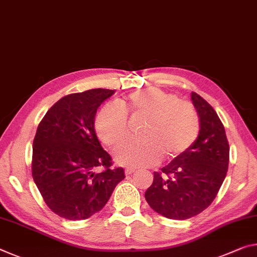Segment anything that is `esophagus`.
<instances>
[{"instance_id": "obj_1", "label": "esophagus", "mask_w": 257, "mask_h": 257, "mask_svg": "<svg viewBox=\"0 0 257 257\" xmlns=\"http://www.w3.org/2000/svg\"><path fill=\"white\" fill-rule=\"evenodd\" d=\"M135 172H136V170L134 169V168H127V169L124 170L125 175H132V174H134V173H135Z\"/></svg>"}]
</instances>
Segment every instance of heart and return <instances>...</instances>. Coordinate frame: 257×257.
Here are the masks:
<instances>
[{
	"instance_id": "1",
	"label": "heart",
	"mask_w": 257,
	"mask_h": 257,
	"mask_svg": "<svg viewBox=\"0 0 257 257\" xmlns=\"http://www.w3.org/2000/svg\"><path fill=\"white\" fill-rule=\"evenodd\" d=\"M146 119L141 141L127 142L114 151L117 164L130 168L152 167L161 161L174 160L194 144L200 132V119L190 101L160 88L134 91L120 100L99 109L95 129L99 140L115 146L128 136V115Z\"/></svg>"
}]
</instances>
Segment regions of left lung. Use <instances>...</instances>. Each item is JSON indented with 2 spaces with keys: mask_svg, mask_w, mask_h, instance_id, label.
I'll return each mask as SVG.
<instances>
[{
  "mask_svg": "<svg viewBox=\"0 0 257 257\" xmlns=\"http://www.w3.org/2000/svg\"><path fill=\"white\" fill-rule=\"evenodd\" d=\"M191 99L200 119L194 144L161 172L145 192L151 208L172 219L200 214L216 197L229 167L230 146L222 121L215 109L197 92Z\"/></svg>",
  "mask_w": 257,
  "mask_h": 257,
  "instance_id": "8db88e82",
  "label": "left lung"
}]
</instances>
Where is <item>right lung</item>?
<instances>
[{"mask_svg":"<svg viewBox=\"0 0 257 257\" xmlns=\"http://www.w3.org/2000/svg\"><path fill=\"white\" fill-rule=\"evenodd\" d=\"M114 90L91 89L60 98L41 120L33 141L32 175L47 206L81 221L98 213L124 178L95 132L97 108ZM103 166L101 173L94 172Z\"/></svg>","mask_w":257,"mask_h":257,"instance_id":"right-lung-1","label":"right lung"}]
</instances>
